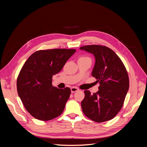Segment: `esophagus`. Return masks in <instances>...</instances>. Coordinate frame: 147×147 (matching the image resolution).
<instances>
[{"label": "esophagus", "instance_id": "obj_1", "mask_svg": "<svg viewBox=\"0 0 147 147\" xmlns=\"http://www.w3.org/2000/svg\"><path fill=\"white\" fill-rule=\"evenodd\" d=\"M70 89H71V92H75L78 91L79 90L78 88L77 87H72Z\"/></svg>", "mask_w": 147, "mask_h": 147}]
</instances>
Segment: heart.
<instances>
[{"instance_id": "obj_1", "label": "heart", "mask_w": 147, "mask_h": 147, "mask_svg": "<svg viewBox=\"0 0 147 147\" xmlns=\"http://www.w3.org/2000/svg\"><path fill=\"white\" fill-rule=\"evenodd\" d=\"M80 58H83V59H90V57H87V56H83V57H80Z\"/></svg>"}]
</instances>
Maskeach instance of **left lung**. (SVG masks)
Listing matches in <instances>:
<instances>
[{
  "mask_svg": "<svg viewBox=\"0 0 147 147\" xmlns=\"http://www.w3.org/2000/svg\"><path fill=\"white\" fill-rule=\"evenodd\" d=\"M94 55L96 63L92 72L99 91L91 94L85 90L81 105L83 113L97 123L112 119L118 113L123 105L129 87L126 69L121 59L112 49L99 45L80 47Z\"/></svg>",
  "mask_w": 147,
  "mask_h": 147,
  "instance_id": "left-lung-1",
  "label": "left lung"
}]
</instances>
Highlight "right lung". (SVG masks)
<instances>
[{
  "instance_id": "obj_1",
  "label": "right lung",
  "mask_w": 147,
  "mask_h": 147,
  "mask_svg": "<svg viewBox=\"0 0 147 147\" xmlns=\"http://www.w3.org/2000/svg\"><path fill=\"white\" fill-rule=\"evenodd\" d=\"M75 49L38 50L24 64L17 78V91L26 110L33 117L49 121L62 114L71 90L52 85V77L59 72Z\"/></svg>"
}]
</instances>
